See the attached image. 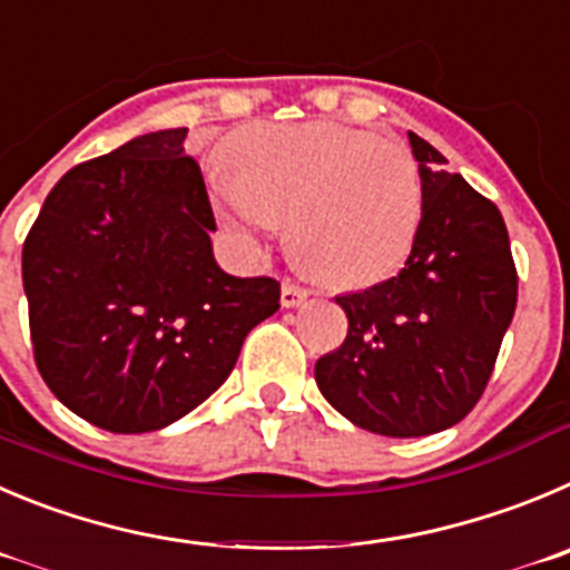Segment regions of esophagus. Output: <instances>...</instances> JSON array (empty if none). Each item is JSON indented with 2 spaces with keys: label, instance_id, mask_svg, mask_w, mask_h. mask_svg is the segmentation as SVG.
I'll return each instance as SVG.
<instances>
[{
  "label": "esophagus",
  "instance_id": "esophagus-1",
  "mask_svg": "<svg viewBox=\"0 0 570 570\" xmlns=\"http://www.w3.org/2000/svg\"><path fill=\"white\" fill-rule=\"evenodd\" d=\"M303 301H306V289H301V286L295 284L281 286V303H284L286 309H295V306H301Z\"/></svg>",
  "mask_w": 570,
  "mask_h": 570
}]
</instances>
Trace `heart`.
I'll return each instance as SVG.
<instances>
[{
	"mask_svg": "<svg viewBox=\"0 0 570 570\" xmlns=\"http://www.w3.org/2000/svg\"><path fill=\"white\" fill-rule=\"evenodd\" d=\"M242 230L289 222V249L332 286H363L405 258L422 222V174L405 146L337 124H261L216 177Z\"/></svg>",
	"mask_w": 570,
	"mask_h": 570,
	"instance_id": "obj_1",
	"label": "heart"
}]
</instances>
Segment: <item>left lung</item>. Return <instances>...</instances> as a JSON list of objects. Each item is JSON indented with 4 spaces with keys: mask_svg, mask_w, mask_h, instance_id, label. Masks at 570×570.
Here are the masks:
<instances>
[{
    "mask_svg": "<svg viewBox=\"0 0 570 570\" xmlns=\"http://www.w3.org/2000/svg\"><path fill=\"white\" fill-rule=\"evenodd\" d=\"M407 137L424 194L411 255L393 278L337 297L348 334L315 365L334 411L391 439L439 433L475 407L518 306L501 210Z\"/></svg>",
    "mask_w": 570,
    "mask_h": 570,
    "instance_id": "left-lung-1",
    "label": "left lung"
}]
</instances>
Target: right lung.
<instances>
[{
  "mask_svg": "<svg viewBox=\"0 0 570 570\" xmlns=\"http://www.w3.org/2000/svg\"><path fill=\"white\" fill-rule=\"evenodd\" d=\"M185 137L148 131L76 165L21 249L36 365L61 405L109 433L199 407L281 309L278 281L213 258L216 219Z\"/></svg>",
  "mask_w": 570,
  "mask_h": 570,
  "instance_id": "1",
  "label": "right lung"
}]
</instances>
